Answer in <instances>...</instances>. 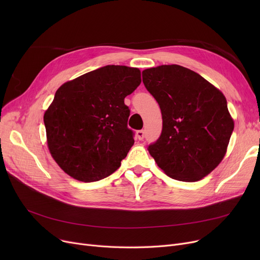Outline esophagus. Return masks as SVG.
<instances>
[{
  "mask_svg": "<svg viewBox=\"0 0 260 260\" xmlns=\"http://www.w3.org/2000/svg\"><path fill=\"white\" fill-rule=\"evenodd\" d=\"M136 136H137V138L139 139V140H143L144 139V137H145V133H144V131H137V133H136Z\"/></svg>",
  "mask_w": 260,
  "mask_h": 260,
  "instance_id": "obj_1",
  "label": "esophagus"
}]
</instances>
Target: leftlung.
<instances>
[{"mask_svg": "<svg viewBox=\"0 0 260 260\" xmlns=\"http://www.w3.org/2000/svg\"><path fill=\"white\" fill-rule=\"evenodd\" d=\"M142 80L162 114V132L149 154L173 179H202L223 159L234 129L223 93L176 64L147 68Z\"/></svg>", "mask_w": 260, "mask_h": 260, "instance_id": "obj_1", "label": "left lung"}]
</instances>
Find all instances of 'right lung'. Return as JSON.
Wrapping results in <instances>:
<instances>
[{"label": "right lung", "mask_w": 260, "mask_h": 260, "mask_svg": "<svg viewBox=\"0 0 260 260\" xmlns=\"http://www.w3.org/2000/svg\"><path fill=\"white\" fill-rule=\"evenodd\" d=\"M140 83L138 68L106 65L59 87L44 124L49 152L66 174L92 182L119 169L135 142L124 98Z\"/></svg>", "instance_id": "add662e5"}]
</instances>
